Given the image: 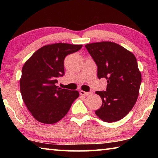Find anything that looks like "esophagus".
<instances>
[{"label":"esophagus","instance_id":"obj_1","mask_svg":"<svg viewBox=\"0 0 158 158\" xmlns=\"http://www.w3.org/2000/svg\"><path fill=\"white\" fill-rule=\"evenodd\" d=\"M79 93H80V95H81L86 96L88 95H89L90 93H90V92H85V91H84V90H80Z\"/></svg>","mask_w":158,"mask_h":158}]
</instances>
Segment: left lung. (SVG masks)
Here are the masks:
<instances>
[{
    "label": "left lung",
    "mask_w": 158,
    "mask_h": 158,
    "mask_svg": "<svg viewBox=\"0 0 158 158\" xmlns=\"http://www.w3.org/2000/svg\"><path fill=\"white\" fill-rule=\"evenodd\" d=\"M98 66V77L106 79V91H96L102 100L95 114L112 123L124 118L137 102L141 82L137 61L132 52L111 42L85 45Z\"/></svg>",
    "instance_id": "obj_1"
}]
</instances>
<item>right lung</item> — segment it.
I'll return each mask as SVG.
<instances>
[{
  "mask_svg": "<svg viewBox=\"0 0 158 158\" xmlns=\"http://www.w3.org/2000/svg\"><path fill=\"white\" fill-rule=\"evenodd\" d=\"M81 44L56 43L36 51L23 66L20 79L22 99L37 121L53 124L65 116L79 97L77 90L60 89L58 78L65 74L64 59L81 49Z\"/></svg>",
  "mask_w": 158,
  "mask_h": 158,
  "instance_id": "1",
  "label": "right lung"
}]
</instances>
